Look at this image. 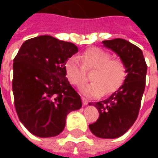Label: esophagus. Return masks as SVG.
Returning <instances> with one entry per match:
<instances>
[{"label":"esophagus","instance_id":"1","mask_svg":"<svg viewBox=\"0 0 158 158\" xmlns=\"http://www.w3.org/2000/svg\"><path fill=\"white\" fill-rule=\"evenodd\" d=\"M82 105H83V106H87V105H88V101L86 100L84 98H82Z\"/></svg>","mask_w":158,"mask_h":158}]
</instances>
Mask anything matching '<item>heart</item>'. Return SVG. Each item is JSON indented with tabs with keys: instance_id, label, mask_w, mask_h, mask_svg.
Wrapping results in <instances>:
<instances>
[{
	"instance_id": "heart-1",
	"label": "heart",
	"mask_w": 158,
	"mask_h": 158,
	"mask_svg": "<svg viewBox=\"0 0 158 158\" xmlns=\"http://www.w3.org/2000/svg\"><path fill=\"white\" fill-rule=\"evenodd\" d=\"M82 67L75 57L69 58L64 64L68 81L79 86L85 80L84 69H93L90 74L92 82L82 85L80 91L89 98H98L116 91L124 82L127 67L119 58H111V54L98 47H90L80 55Z\"/></svg>"
}]
</instances>
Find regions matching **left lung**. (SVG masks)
<instances>
[{
	"instance_id": "left-lung-1",
	"label": "left lung",
	"mask_w": 158,
	"mask_h": 158,
	"mask_svg": "<svg viewBox=\"0 0 158 158\" xmlns=\"http://www.w3.org/2000/svg\"><path fill=\"white\" fill-rule=\"evenodd\" d=\"M102 43L124 61L127 76L123 84L108 98L89 104L99 112V118L89 127L97 137L114 139L123 135L136 120L145 89L147 65L143 51L129 41L115 39Z\"/></svg>"
}]
</instances>
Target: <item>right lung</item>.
Here are the masks:
<instances>
[{
  "instance_id": "right-lung-1",
  "label": "right lung",
  "mask_w": 158,
  "mask_h": 158,
  "mask_svg": "<svg viewBox=\"0 0 158 158\" xmlns=\"http://www.w3.org/2000/svg\"><path fill=\"white\" fill-rule=\"evenodd\" d=\"M78 52L76 45L44 35L24 41L13 63L15 111L23 126L39 137L63 131L67 115L82 107L66 78L64 64Z\"/></svg>"
}]
</instances>
